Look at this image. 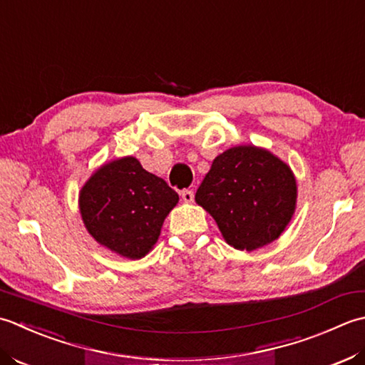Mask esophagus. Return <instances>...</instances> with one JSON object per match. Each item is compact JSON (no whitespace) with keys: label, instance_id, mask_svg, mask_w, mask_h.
I'll list each match as a JSON object with an SVG mask.
<instances>
[{"label":"esophagus","instance_id":"esophagus-1","mask_svg":"<svg viewBox=\"0 0 365 365\" xmlns=\"http://www.w3.org/2000/svg\"><path fill=\"white\" fill-rule=\"evenodd\" d=\"M181 198L184 200L185 203H192L193 202V192L192 190H182Z\"/></svg>","mask_w":365,"mask_h":365}]
</instances>
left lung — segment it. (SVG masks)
<instances>
[{
  "label": "left lung",
  "instance_id": "8db88e82",
  "mask_svg": "<svg viewBox=\"0 0 365 365\" xmlns=\"http://www.w3.org/2000/svg\"><path fill=\"white\" fill-rule=\"evenodd\" d=\"M294 173L276 154L240 145L219 154L195 193L227 244L257 250L285 232L296 210Z\"/></svg>",
  "mask_w": 365,
  "mask_h": 365
}]
</instances>
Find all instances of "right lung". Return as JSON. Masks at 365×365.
I'll use <instances>...</instances> for the list:
<instances>
[{
  "label": "right lung",
  "instance_id": "right-lung-1",
  "mask_svg": "<svg viewBox=\"0 0 365 365\" xmlns=\"http://www.w3.org/2000/svg\"><path fill=\"white\" fill-rule=\"evenodd\" d=\"M178 202V193L132 155L103 163L78 193L88 233L102 247L130 259L153 250Z\"/></svg>",
  "mask_w": 365,
  "mask_h": 365
}]
</instances>
